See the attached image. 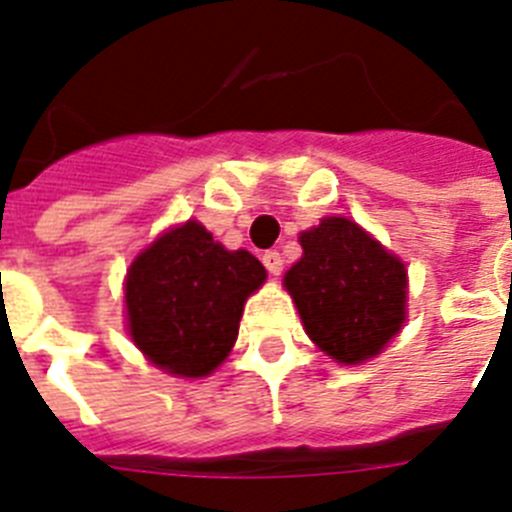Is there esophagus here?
<instances>
[{
  "mask_svg": "<svg viewBox=\"0 0 512 512\" xmlns=\"http://www.w3.org/2000/svg\"><path fill=\"white\" fill-rule=\"evenodd\" d=\"M263 265L268 268L270 276H281V270H283L281 252H276V249H268V252L263 255Z\"/></svg>",
  "mask_w": 512,
  "mask_h": 512,
  "instance_id": "1",
  "label": "esophagus"
}]
</instances>
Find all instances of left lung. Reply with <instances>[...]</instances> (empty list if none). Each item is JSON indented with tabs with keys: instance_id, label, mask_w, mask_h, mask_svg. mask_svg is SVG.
<instances>
[{
	"instance_id": "left-lung-1",
	"label": "left lung",
	"mask_w": 512,
	"mask_h": 512,
	"mask_svg": "<svg viewBox=\"0 0 512 512\" xmlns=\"http://www.w3.org/2000/svg\"><path fill=\"white\" fill-rule=\"evenodd\" d=\"M299 242L304 255L283 286L307 336L338 364L380 354L406 320V265L341 216L322 218Z\"/></svg>"
}]
</instances>
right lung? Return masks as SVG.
<instances>
[{"mask_svg": "<svg viewBox=\"0 0 512 512\" xmlns=\"http://www.w3.org/2000/svg\"><path fill=\"white\" fill-rule=\"evenodd\" d=\"M265 276L255 255L226 249L203 223L169 229L127 270L132 341L169 375L208 377L234 349L244 302Z\"/></svg>", "mask_w": 512, "mask_h": 512, "instance_id": "right-lung-1", "label": "right lung"}]
</instances>
